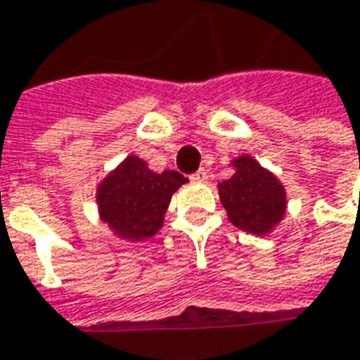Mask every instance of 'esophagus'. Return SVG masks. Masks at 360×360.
<instances>
[{
	"label": "esophagus",
	"instance_id": "34e87169",
	"mask_svg": "<svg viewBox=\"0 0 360 360\" xmlns=\"http://www.w3.org/2000/svg\"><path fill=\"white\" fill-rule=\"evenodd\" d=\"M191 179L197 181V183H205V181L209 179V173H207V169H199L197 173L191 175Z\"/></svg>",
	"mask_w": 360,
	"mask_h": 360
}]
</instances>
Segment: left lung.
<instances>
[{
  "mask_svg": "<svg viewBox=\"0 0 360 360\" xmlns=\"http://www.w3.org/2000/svg\"><path fill=\"white\" fill-rule=\"evenodd\" d=\"M234 175L219 183V197L229 221L244 232L266 236L285 214V189L272 171L250 155L232 161Z\"/></svg>",
  "mask_w": 360,
  "mask_h": 360,
  "instance_id": "left-lung-1",
  "label": "left lung"
}]
</instances>
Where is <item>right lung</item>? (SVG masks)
Wrapping results in <instances>:
<instances>
[{
    "mask_svg": "<svg viewBox=\"0 0 360 360\" xmlns=\"http://www.w3.org/2000/svg\"><path fill=\"white\" fill-rule=\"evenodd\" d=\"M187 179L177 171L155 173L138 155H128L98 185L100 219L116 236L139 242L155 236L173 193Z\"/></svg>",
    "mask_w": 360,
    "mask_h": 360,
    "instance_id": "right-lung-1",
    "label": "right lung"
}]
</instances>
